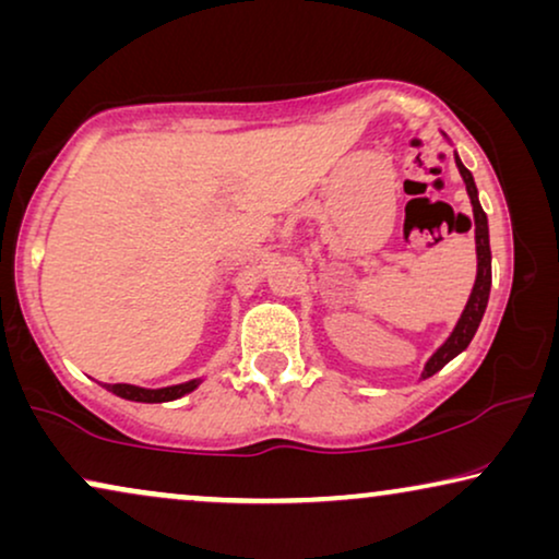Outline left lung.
I'll list each match as a JSON object with an SVG mask.
<instances>
[{
	"mask_svg": "<svg viewBox=\"0 0 559 559\" xmlns=\"http://www.w3.org/2000/svg\"><path fill=\"white\" fill-rule=\"evenodd\" d=\"M445 140H448V136H445ZM455 165H457V173H461V178L465 182V190H468V198H471V205H473V224H476V259H478L476 282H473L468 302H465V308L461 312V318H457L453 333H450L448 338L442 341V346L435 350L430 358H427L425 369H423V373H419V379H430L432 373H438L442 366L450 364L457 354H463V350L468 348V343L473 341V335H476V331H478L480 320H484L488 295H491V243H488V218H486L484 209H480L476 180H473L468 167L461 163L457 152H455Z\"/></svg>",
	"mask_w": 559,
	"mask_h": 559,
	"instance_id": "left-lung-1",
	"label": "left lung"
}]
</instances>
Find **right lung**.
<instances>
[{
	"mask_svg": "<svg viewBox=\"0 0 559 559\" xmlns=\"http://www.w3.org/2000/svg\"><path fill=\"white\" fill-rule=\"evenodd\" d=\"M201 381L203 379H190V381H182V384L159 386V389L134 386V384H102V386L109 389L111 394L121 396V400L144 402V404H163V402H175V400H180V396L195 392V389L201 386Z\"/></svg>",
	"mask_w": 559,
	"mask_h": 559,
	"instance_id": "1",
	"label": "right lung"
}]
</instances>
